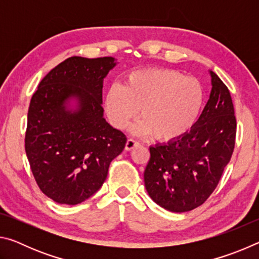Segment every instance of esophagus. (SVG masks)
<instances>
[{
    "label": "esophagus",
    "mask_w": 259,
    "mask_h": 259,
    "mask_svg": "<svg viewBox=\"0 0 259 259\" xmlns=\"http://www.w3.org/2000/svg\"><path fill=\"white\" fill-rule=\"evenodd\" d=\"M138 145H139V143L137 142V140H135L133 138H129L128 140H126V143H125V150L126 151H131V150H134V148L136 146H138Z\"/></svg>",
    "instance_id": "34e87169"
}]
</instances>
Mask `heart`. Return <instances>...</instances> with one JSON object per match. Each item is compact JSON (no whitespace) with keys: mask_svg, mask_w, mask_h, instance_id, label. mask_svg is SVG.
Here are the masks:
<instances>
[{"mask_svg":"<svg viewBox=\"0 0 259 259\" xmlns=\"http://www.w3.org/2000/svg\"><path fill=\"white\" fill-rule=\"evenodd\" d=\"M204 89L198 78L164 68H144L126 74L122 85L113 84L104 96V108L114 128L123 130L134 119L142 135L170 142L183 137L200 119Z\"/></svg>","mask_w":259,"mask_h":259,"instance_id":"b5f03b06","label":"heart"}]
</instances>
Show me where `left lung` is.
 Wrapping results in <instances>:
<instances>
[{"label":"left lung","mask_w":259,"mask_h":259,"mask_svg":"<svg viewBox=\"0 0 259 259\" xmlns=\"http://www.w3.org/2000/svg\"><path fill=\"white\" fill-rule=\"evenodd\" d=\"M211 93L200 119L183 137L150 147L145 187L172 212L195 209L217 187L235 145L236 120L227 87L210 71Z\"/></svg>","instance_id":"left-lung-1"}]
</instances>
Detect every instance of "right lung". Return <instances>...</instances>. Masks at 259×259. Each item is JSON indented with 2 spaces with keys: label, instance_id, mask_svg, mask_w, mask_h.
<instances>
[{
  "label": "right lung",
  "instance_id": "add662e5",
  "mask_svg": "<svg viewBox=\"0 0 259 259\" xmlns=\"http://www.w3.org/2000/svg\"><path fill=\"white\" fill-rule=\"evenodd\" d=\"M113 57L74 56L47 74L30 99L25 151L40 190L75 205L97 192L126 143L104 117L103 83Z\"/></svg>",
  "mask_w": 259,
  "mask_h": 259
}]
</instances>
